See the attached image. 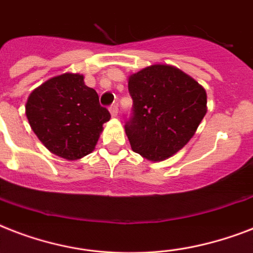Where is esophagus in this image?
Returning <instances> with one entry per match:
<instances>
[{"label":"esophagus","instance_id":"34e87169","mask_svg":"<svg viewBox=\"0 0 253 253\" xmlns=\"http://www.w3.org/2000/svg\"><path fill=\"white\" fill-rule=\"evenodd\" d=\"M109 111H110L111 117H117V114H118V106H117V103H113V105L109 107Z\"/></svg>","mask_w":253,"mask_h":253}]
</instances>
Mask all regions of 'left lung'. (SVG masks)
Segmentation results:
<instances>
[{"label": "left lung", "mask_w": 253, "mask_h": 253, "mask_svg": "<svg viewBox=\"0 0 253 253\" xmlns=\"http://www.w3.org/2000/svg\"><path fill=\"white\" fill-rule=\"evenodd\" d=\"M132 113L125 125L131 148L163 162L193 138L208 107L206 91L181 69L154 64L128 77Z\"/></svg>", "instance_id": "obj_1"}]
</instances>
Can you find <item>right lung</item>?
I'll return each mask as SVG.
<instances>
[{"label": "right lung", "instance_id": "obj_1", "mask_svg": "<svg viewBox=\"0 0 253 253\" xmlns=\"http://www.w3.org/2000/svg\"><path fill=\"white\" fill-rule=\"evenodd\" d=\"M26 117L52 154L77 160L94 150L110 113L99 105L97 91L85 85L83 75L64 73L34 89Z\"/></svg>", "mask_w": 253, "mask_h": 253}]
</instances>
